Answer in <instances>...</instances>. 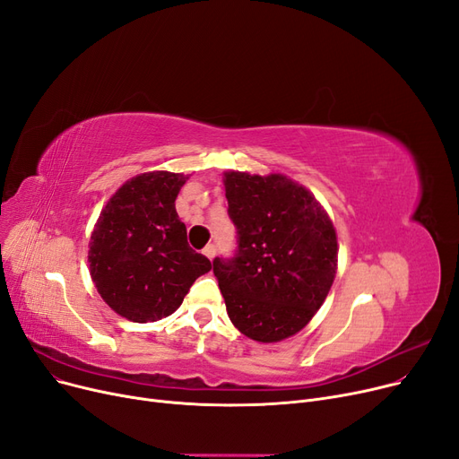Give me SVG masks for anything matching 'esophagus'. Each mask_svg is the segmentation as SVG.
Wrapping results in <instances>:
<instances>
[{"label": "esophagus", "mask_w": 459, "mask_h": 459, "mask_svg": "<svg viewBox=\"0 0 459 459\" xmlns=\"http://www.w3.org/2000/svg\"><path fill=\"white\" fill-rule=\"evenodd\" d=\"M203 253L212 260V258L215 256V246H213V244H208V246L203 249Z\"/></svg>", "instance_id": "1"}]
</instances>
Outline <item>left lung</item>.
Returning <instances> with one entry per match:
<instances>
[{
	"label": "left lung",
	"mask_w": 459,
	"mask_h": 459,
	"mask_svg": "<svg viewBox=\"0 0 459 459\" xmlns=\"http://www.w3.org/2000/svg\"><path fill=\"white\" fill-rule=\"evenodd\" d=\"M236 227L232 258H213L229 318L256 342L301 331L336 273V232L315 195L284 175L225 173Z\"/></svg>",
	"instance_id": "8db88e82"
}]
</instances>
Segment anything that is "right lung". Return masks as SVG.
Wrapping results in <instances>:
<instances>
[{
    "mask_svg": "<svg viewBox=\"0 0 459 459\" xmlns=\"http://www.w3.org/2000/svg\"><path fill=\"white\" fill-rule=\"evenodd\" d=\"M184 175L143 173L104 206L89 244V270L102 299L126 320H161L182 305L210 260L187 244L175 201Z\"/></svg>",
    "mask_w": 459,
    "mask_h": 459,
    "instance_id": "obj_1",
    "label": "right lung"
}]
</instances>
